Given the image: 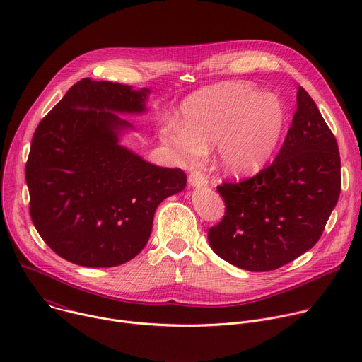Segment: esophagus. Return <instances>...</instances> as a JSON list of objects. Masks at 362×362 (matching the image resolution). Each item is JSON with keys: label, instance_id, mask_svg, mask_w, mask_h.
I'll return each mask as SVG.
<instances>
[{"label": "esophagus", "instance_id": "34e87169", "mask_svg": "<svg viewBox=\"0 0 362 362\" xmlns=\"http://www.w3.org/2000/svg\"><path fill=\"white\" fill-rule=\"evenodd\" d=\"M189 185H190L192 187H196V189L204 187L206 185H208V179H206V176H204L202 172L194 170V172H192V173L189 175Z\"/></svg>", "mask_w": 362, "mask_h": 362}]
</instances>
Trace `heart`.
Instances as JSON below:
<instances>
[{
	"mask_svg": "<svg viewBox=\"0 0 362 362\" xmlns=\"http://www.w3.org/2000/svg\"><path fill=\"white\" fill-rule=\"evenodd\" d=\"M288 122L279 97L246 81H222L190 94L182 103L180 123H166L160 140L183 165L197 163L216 144L218 166L247 176L274 159Z\"/></svg>",
	"mask_w": 362,
	"mask_h": 362,
	"instance_id": "heart-1",
	"label": "heart"
}]
</instances>
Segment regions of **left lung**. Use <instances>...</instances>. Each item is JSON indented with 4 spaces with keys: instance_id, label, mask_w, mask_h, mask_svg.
Wrapping results in <instances>:
<instances>
[{
    "instance_id": "left-lung-1",
    "label": "left lung",
    "mask_w": 362,
    "mask_h": 362,
    "mask_svg": "<svg viewBox=\"0 0 362 362\" xmlns=\"http://www.w3.org/2000/svg\"><path fill=\"white\" fill-rule=\"evenodd\" d=\"M296 112L274 163L256 176L223 183L222 222L209 229L214 252L250 272L278 269L311 249L341 192L335 136L302 87Z\"/></svg>"
}]
</instances>
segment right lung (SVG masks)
<instances>
[{"instance_id":"add662e5","label":"right lung","mask_w":362,"mask_h":362,"mask_svg":"<svg viewBox=\"0 0 362 362\" xmlns=\"http://www.w3.org/2000/svg\"><path fill=\"white\" fill-rule=\"evenodd\" d=\"M148 94L83 78L33 136L30 215L42 240L69 262H129L146 246L158 206L186 187L183 170L154 166L120 143L134 126L119 115L147 113Z\"/></svg>"}]
</instances>
